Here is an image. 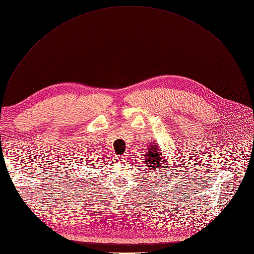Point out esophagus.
Segmentation results:
<instances>
[{
    "instance_id": "esophagus-1",
    "label": "esophagus",
    "mask_w": 254,
    "mask_h": 254,
    "mask_svg": "<svg viewBox=\"0 0 254 254\" xmlns=\"http://www.w3.org/2000/svg\"><path fill=\"white\" fill-rule=\"evenodd\" d=\"M127 156L126 155H124V156H121V157H119L118 159H119V161H120V162H122V163H124V162H126V161H127Z\"/></svg>"
}]
</instances>
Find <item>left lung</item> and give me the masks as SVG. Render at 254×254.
Returning <instances> with one entry per match:
<instances>
[{"label": "left lung", "mask_w": 254, "mask_h": 254, "mask_svg": "<svg viewBox=\"0 0 254 254\" xmlns=\"http://www.w3.org/2000/svg\"><path fill=\"white\" fill-rule=\"evenodd\" d=\"M144 156H145L144 163L149 168V170L155 171L156 169L161 170V168H168V166H162V164L160 163L161 162L166 163L167 161L162 158V153L160 152L159 146H157L156 144L154 145L152 144L148 148V151Z\"/></svg>", "instance_id": "obj_1"}]
</instances>
